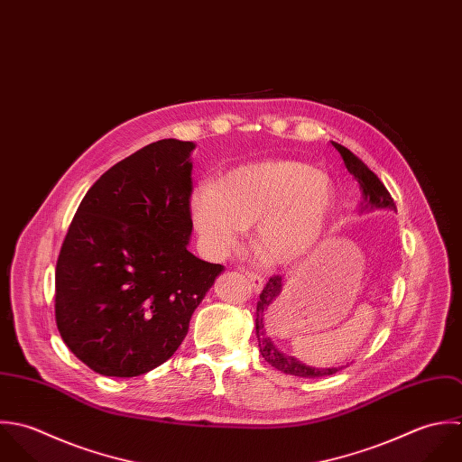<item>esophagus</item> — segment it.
<instances>
[{"label": "esophagus", "mask_w": 462, "mask_h": 462, "mask_svg": "<svg viewBox=\"0 0 462 462\" xmlns=\"http://www.w3.org/2000/svg\"><path fill=\"white\" fill-rule=\"evenodd\" d=\"M245 276H247V280L251 282V285H253V291H254V292H260V291L263 289L265 280H263L262 276H258V274H254V273H245Z\"/></svg>", "instance_id": "esophagus-1"}]
</instances>
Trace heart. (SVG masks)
Segmentation results:
<instances>
[{
  "label": "heart",
  "mask_w": 462,
  "mask_h": 462,
  "mask_svg": "<svg viewBox=\"0 0 462 462\" xmlns=\"http://www.w3.org/2000/svg\"><path fill=\"white\" fill-rule=\"evenodd\" d=\"M189 204L195 227L211 251L235 249L254 224L253 245L262 262L291 267L320 242L335 208V184L307 162L269 159L195 188Z\"/></svg>",
  "instance_id": "b5f03b06"
}]
</instances>
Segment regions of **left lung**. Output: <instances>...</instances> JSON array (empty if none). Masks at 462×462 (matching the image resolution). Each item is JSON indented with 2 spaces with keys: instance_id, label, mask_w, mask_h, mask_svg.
I'll return each mask as SVG.
<instances>
[{
  "instance_id": "obj_1",
  "label": "left lung",
  "mask_w": 462,
  "mask_h": 462,
  "mask_svg": "<svg viewBox=\"0 0 462 462\" xmlns=\"http://www.w3.org/2000/svg\"><path fill=\"white\" fill-rule=\"evenodd\" d=\"M333 147L340 152L347 171L356 179V182L360 186L362 200L358 206V215H369L373 211H394L396 213V204H394L391 193L387 191V188L382 184V180L346 147H342L338 143H333ZM283 287H285V282L280 276L271 278L269 283L263 287L258 305H256V320H254L256 326L254 328H256V338H258V347H260L262 356L278 371L294 374V376H301V378H320V376L335 374L344 365H329V367L307 365L301 360H298L296 356L283 353L274 344V340L267 335L263 319L267 317V313H273V310L278 305Z\"/></svg>"
}]
</instances>
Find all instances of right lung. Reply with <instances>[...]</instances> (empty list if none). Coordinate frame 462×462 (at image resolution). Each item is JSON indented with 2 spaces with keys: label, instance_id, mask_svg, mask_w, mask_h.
Returning a JSON list of instances; mask_svg holds the SVG:
<instances>
[{
  "label": "right lung",
  "instance_id": "right-lung-1",
  "mask_svg": "<svg viewBox=\"0 0 462 462\" xmlns=\"http://www.w3.org/2000/svg\"><path fill=\"white\" fill-rule=\"evenodd\" d=\"M193 142L159 140L82 199L55 271L64 344L95 373L131 378L166 362L218 273L188 251Z\"/></svg>",
  "mask_w": 462,
  "mask_h": 462
}]
</instances>
